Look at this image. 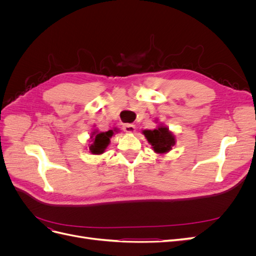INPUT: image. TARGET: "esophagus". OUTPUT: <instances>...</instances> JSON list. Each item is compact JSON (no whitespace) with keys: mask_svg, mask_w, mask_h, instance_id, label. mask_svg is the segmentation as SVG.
I'll return each instance as SVG.
<instances>
[{"mask_svg":"<svg viewBox=\"0 0 256 256\" xmlns=\"http://www.w3.org/2000/svg\"><path fill=\"white\" fill-rule=\"evenodd\" d=\"M122 129L127 134H134L136 131V127L134 125H132V124H124Z\"/></svg>","mask_w":256,"mask_h":256,"instance_id":"esophagus-1","label":"esophagus"}]
</instances>
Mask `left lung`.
<instances>
[{
    "label": "left lung",
    "instance_id": "1",
    "mask_svg": "<svg viewBox=\"0 0 256 256\" xmlns=\"http://www.w3.org/2000/svg\"><path fill=\"white\" fill-rule=\"evenodd\" d=\"M144 136L150 143L154 150L164 154L172 150L175 144V138L166 127H159L154 130H144Z\"/></svg>",
    "mask_w": 256,
    "mask_h": 256
}]
</instances>
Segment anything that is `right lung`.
<instances>
[{"label":"right lung","mask_w":256,"mask_h":256,"mask_svg":"<svg viewBox=\"0 0 256 256\" xmlns=\"http://www.w3.org/2000/svg\"><path fill=\"white\" fill-rule=\"evenodd\" d=\"M95 134V132H94ZM113 130H109L106 132H100L92 138V144L90 146V150L92 154H100L104 152L106 146L110 143V138L113 136Z\"/></svg>","instance_id":"right-lung-1"}]
</instances>
